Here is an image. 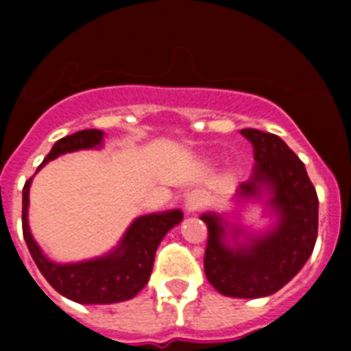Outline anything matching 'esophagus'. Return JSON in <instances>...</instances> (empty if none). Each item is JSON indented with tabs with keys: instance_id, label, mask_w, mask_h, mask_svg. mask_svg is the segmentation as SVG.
Listing matches in <instances>:
<instances>
[{
	"instance_id": "obj_1",
	"label": "esophagus",
	"mask_w": 351,
	"mask_h": 351,
	"mask_svg": "<svg viewBox=\"0 0 351 351\" xmlns=\"http://www.w3.org/2000/svg\"><path fill=\"white\" fill-rule=\"evenodd\" d=\"M204 202V191L200 189H193L186 195V200H184V208H186L187 213H195Z\"/></svg>"
}]
</instances>
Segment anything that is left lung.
<instances>
[{"mask_svg":"<svg viewBox=\"0 0 351 351\" xmlns=\"http://www.w3.org/2000/svg\"><path fill=\"white\" fill-rule=\"evenodd\" d=\"M240 134L253 145V173L234 193L237 206L261 202L267 230H251L239 215L206 211L209 231L204 269L219 293L261 299L284 288L310 258L319 228V198L304 164L282 138L258 129Z\"/></svg>","mask_w":351,"mask_h":351,"instance_id":"8db88e82","label":"left lung"}]
</instances>
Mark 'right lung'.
<instances>
[{"instance_id": "right-lung-1", "label": "right lung", "mask_w": 351, "mask_h": 351, "mask_svg": "<svg viewBox=\"0 0 351 351\" xmlns=\"http://www.w3.org/2000/svg\"><path fill=\"white\" fill-rule=\"evenodd\" d=\"M104 131L84 129L58 140L38 171L60 154L82 149H100ZM36 171V173H38ZM32 178L23 187V239L47 282L63 297L78 304H112L136 297L153 271L154 255L167 231L184 219L180 209L142 215L131 222L118 245L106 255L80 262H54L43 253L29 226V191Z\"/></svg>"}]
</instances>
